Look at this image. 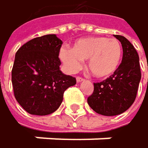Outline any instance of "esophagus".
<instances>
[{"label": "esophagus", "mask_w": 148, "mask_h": 148, "mask_svg": "<svg viewBox=\"0 0 148 148\" xmlns=\"http://www.w3.org/2000/svg\"><path fill=\"white\" fill-rule=\"evenodd\" d=\"M84 78L81 77H77V82H81V81H83Z\"/></svg>", "instance_id": "esophagus-1"}]
</instances>
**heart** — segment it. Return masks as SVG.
<instances>
[{
	"instance_id": "heart-1",
	"label": "heart",
	"mask_w": 148,
	"mask_h": 148,
	"mask_svg": "<svg viewBox=\"0 0 148 148\" xmlns=\"http://www.w3.org/2000/svg\"><path fill=\"white\" fill-rule=\"evenodd\" d=\"M122 46L116 39L88 37L77 40L71 49L62 48L60 59L66 70L73 73L87 60V68L98 78H106L117 70L122 58Z\"/></svg>"
}]
</instances>
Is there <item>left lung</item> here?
Masks as SVG:
<instances>
[{"instance_id": "1", "label": "left lung", "mask_w": 148, "mask_h": 148, "mask_svg": "<svg viewBox=\"0 0 148 148\" xmlns=\"http://www.w3.org/2000/svg\"><path fill=\"white\" fill-rule=\"evenodd\" d=\"M114 36L122 44V62L113 75L93 83V92L87 98L92 110L108 116L120 115L132 105L141 78L139 58L133 45L123 36Z\"/></svg>"}]
</instances>
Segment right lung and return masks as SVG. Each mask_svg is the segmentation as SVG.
Masks as SVG:
<instances>
[{"mask_svg":"<svg viewBox=\"0 0 148 148\" xmlns=\"http://www.w3.org/2000/svg\"><path fill=\"white\" fill-rule=\"evenodd\" d=\"M62 41L56 34L37 37L16 53L11 71L15 98L31 115L47 116L60 107L65 90L76 78L60 71Z\"/></svg>","mask_w":148,"mask_h":148,"instance_id":"1","label":"right lung"}]
</instances>
